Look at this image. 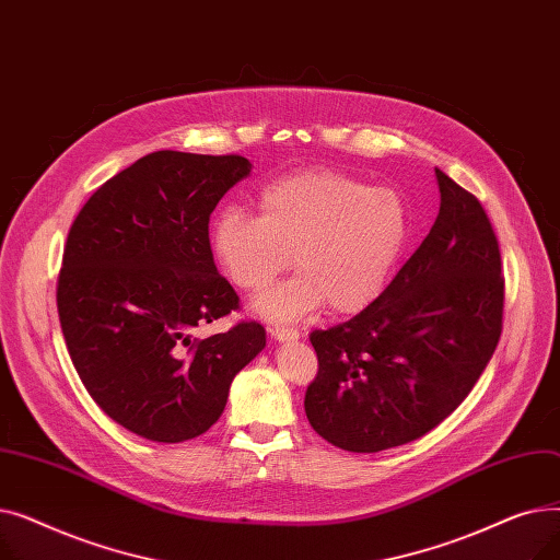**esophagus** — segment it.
<instances>
[{"label":"esophagus","mask_w":560,"mask_h":560,"mask_svg":"<svg viewBox=\"0 0 560 560\" xmlns=\"http://www.w3.org/2000/svg\"><path fill=\"white\" fill-rule=\"evenodd\" d=\"M270 336L277 342H290V340H298L300 338V331L288 329V327H270Z\"/></svg>","instance_id":"34e87169"}]
</instances>
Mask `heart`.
Instances as JSON below:
<instances>
[{
  "label": "heart",
  "instance_id": "b5f03b06",
  "mask_svg": "<svg viewBox=\"0 0 560 560\" xmlns=\"http://www.w3.org/2000/svg\"><path fill=\"white\" fill-rule=\"evenodd\" d=\"M406 238L408 213L395 190L317 167L265 184L258 215L224 206L209 243L220 272L245 292L283 272L292 252L300 272L265 290L254 311L298 322L327 302L340 315L370 306L388 285Z\"/></svg>",
  "mask_w": 560,
  "mask_h": 560
}]
</instances>
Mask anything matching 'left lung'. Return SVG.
I'll return each mask as SVG.
<instances>
[{
    "label": "left lung",
    "mask_w": 560,
    "mask_h": 560,
    "mask_svg": "<svg viewBox=\"0 0 560 560\" xmlns=\"http://www.w3.org/2000/svg\"><path fill=\"white\" fill-rule=\"evenodd\" d=\"M440 211L422 245L359 315L313 331L315 433L372 454L418 440L475 388L502 336V256L475 195L435 167Z\"/></svg>",
    "instance_id": "8db88e82"
}]
</instances>
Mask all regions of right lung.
<instances>
[{
	"label": "right lung",
	"instance_id": "right-lung-1",
	"mask_svg": "<svg viewBox=\"0 0 560 560\" xmlns=\"http://www.w3.org/2000/svg\"><path fill=\"white\" fill-rule=\"evenodd\" d=\"M249 172L233 154H147L97 188L68 233L56 304L70 359L104 413L154 443L209 431L265 347L258 322L192 336L238 308L209 218Z\"/></svg>",
	"mask_w": 560,
	"mask_h": 560
}]
</instances>
